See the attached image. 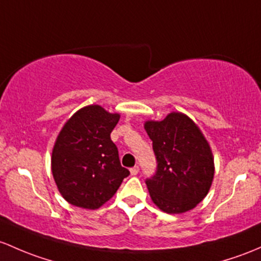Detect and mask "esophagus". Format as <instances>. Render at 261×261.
Listing matches in <instances>:
<instances>
[{
    "instance_id": "1",
    "label": "esophagus",
    "mask_w": 261,
    "mask_h": 261,
    "mask_svg": "<svg viewBox=\"0 0 261 261\" xmlns=\"http://www.w3.org/2000/svg\"><path fill=\"white\" fill-rule=\"evenodd\" d=\"M139 166H134V167H131L130 169V174L131 175H134V176H135V175H138L139 174Z\"/></svg>"
}]
</instances>
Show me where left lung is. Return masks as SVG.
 Segmentation results:
<instances>
[{
    "label": "left lung",
    "mask_w": 261,
    "mask_h": 261,
    "mask_svg": "<svg viewBox=\"0 0 261 261\" xmlns=\"http://www.w3.org/2000/svg\"><path fill=\"white\" fill-rule=\"evenodd\" d=\"M144 126L158 160L156 174L146 180L152 202L167 214L194 209L209 193L215 172L204 134L181 112H170L161 121L147 120Z\"/></svg>",
    "instance_id": "left-lung-1"
}]
</instances>
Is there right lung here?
Returning a JSON list of instances; mask_svg holds the SVG:
<instances>
[{
    "label": "right lung",
    "mask_w": 261,
    "mask_h": 261,
    "mask_svg": "<svg viewBox=\"0 0 261 261\" xmlns=\"http://www.w3.org/2000/svg\"><path fill=\"white\" fill-rule=\"evenodd\" d=\"M120 115L85 106L66 121L52 149L51 170L67 202L95 210L109 201L130 171L121 166L110 134Z\"/></svg>",
    "instance_id": "1"
}]
</instances>
